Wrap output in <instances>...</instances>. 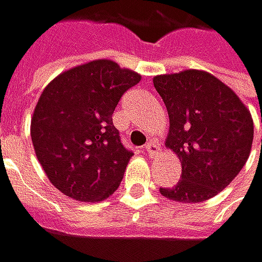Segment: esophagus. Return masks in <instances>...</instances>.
<instances>
[{
  "instance_id": "1",
  "label": "esophagus",
  "mask_w": 262,
  "mask_h": 262,
  "mask_svg": "<svg viewBox=\"0 0 262 262\" xmlns=\"http://www.w3.org/2000/svg\"><path fill=\"white\" fill-rule=\"evenodd\" d=\"M144 149H146V152L149 154V157H155L157 154H160L161 146H160L157 141H149V143L144 146Z\"/></svg>"
}]
</instances>
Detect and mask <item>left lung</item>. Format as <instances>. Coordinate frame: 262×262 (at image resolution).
<instances>
[{"label": "left lung", "mask_w": 262, "mask_h": 262, "mask_svg": "<svg viewBox=\"0 0 262 262\" xmlns=\"http://www.w3.org/2000/svg\"><path fill=\"white\" fill-rule=\"evenodd\" d=\"M154 85L170 118L166 144L183 166L181 180L173 187H161V195L178 203L215 196L249 158L253 141L250 112L232 89L207 72L160 75Z\"/></svg>", "instance_id": "1"}]
</instances>
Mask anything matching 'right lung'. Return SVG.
Here are the masks:
<instances>
[{"label":"right lung","mask_w":262,"mask_h":262,"mask_svg":"<svg viewBox=\"0 0 262 262\" xmlns=\"http://www.w3.org/2000/svg\"><path fill=\"white\" fill-rule=\"evenodd\" d=\"M140 81L138 73L98 59L61 73L42 90L30 135L39 164L59 192L95 203L119 187L134 152L121 143L112 115Z\"/></svg>","instance_id":"add662e5"}]
</instances>
